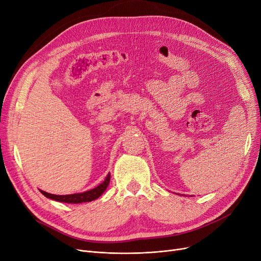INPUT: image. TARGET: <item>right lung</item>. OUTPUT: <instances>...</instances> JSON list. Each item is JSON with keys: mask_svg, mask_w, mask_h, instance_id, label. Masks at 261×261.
Wrapping results in <instances>:
<instances>
[{"mask_svg": "<svg viewBox=\"0 0 261 261\" xmlns=\"http://www.w3.org/2000/svg\"><path fill=\"white\" fill-rule=\"evenodd\" d=\"M110 173L106 176L105 181L99 184L98 186H96L93 189H90L88 191H85V193H80V194H73V195H64V196H59V195H51L48 193H45L43 190H40L41 194L44 195L46 198L58 201V202H63V203H84V202H91L96 199H98L107 189L109 183H110Z\"/></svg>", "mask_w": 261, "mask_h": 261, "instance_id": "add662e5", "label": "right lung"}]
</instances>
